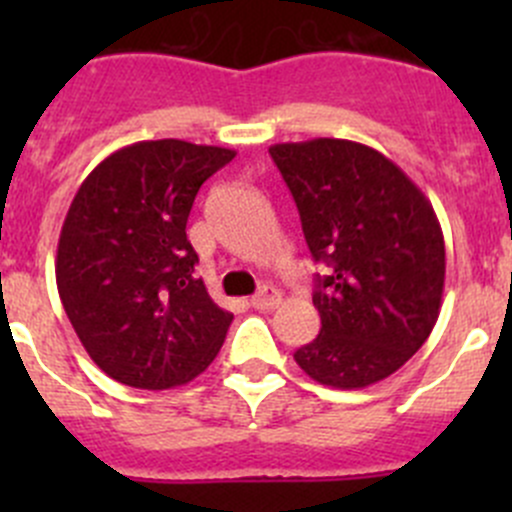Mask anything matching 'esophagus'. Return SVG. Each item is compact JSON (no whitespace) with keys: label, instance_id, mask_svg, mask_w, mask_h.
I'll use <instances>...</instances> for the list:
<instances>
[{"label":"esophagus","instance_id":"34e87169","mask_svg":"<svg viewBox=\"0 0 512 512\" xmlns=\"http://www.w3.org/2000/svg\"><path fill=\"white\" fill-rule=\"evenodd\" d=\"M282 302V294L275 287H262L255 297L250 299V304L255 309H275Z\"/></svg>","mask_w":512,"mask_h":512}]
</instances>
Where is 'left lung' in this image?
<instances>
[{
	"label": "left lung",
	"mask_w": 512,
	"mask_h": 512,
	"mask_svg": "<svg viewBox=\"0 0 512 512\" xmlns=\"http://www.w3.org/2000/svg\"><path fill=\"white\" fill-rule=\"evenodd\" d=\"M317 277V339L294 352L307 376L364 389L399 371L441 312L446 245L421 188L376 148L344 138L275 143Z\"/></svg>",
	"instance_id": "left-lung-1"
}]
</instances>
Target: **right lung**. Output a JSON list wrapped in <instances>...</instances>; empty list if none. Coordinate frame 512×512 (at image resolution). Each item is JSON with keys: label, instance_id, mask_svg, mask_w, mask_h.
Wrapping results in <instances>:
<instances>
[{"label": "right lung", "instance_id": "obj_1", "mask_svg": "<svg viewBox=\"0 0 512 512\" xmlns=\"http://www.w3.org/2000/svg\"><path fill=\"white\" fill-rule=\"evenodd\" d=\"M235 158L163 138L118 148L76 190L56 250V287L103 374L163 391L203 374L232 314L195 277L185 225L200 185Z\"/></svg>", "mask_w": 512, "mask_h": 512}]
</instances>
